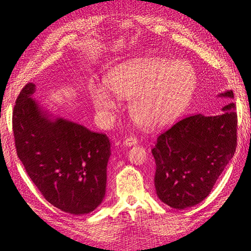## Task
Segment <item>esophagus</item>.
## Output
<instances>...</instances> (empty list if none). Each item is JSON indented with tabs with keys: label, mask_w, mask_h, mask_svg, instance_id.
Here are the masks:
<instances>
[{
	"label": "esophagus",
	"mask_w": 251,
	"mask_h": 251,
	"mask_svg": "<svg viewBox=\"0 0 251 251\" xmlns=\"http://www.w3.org/2000/svg\"><path fill=\"white\" fill-rule=\"evenodd\" d=\"M124 145L126 146V147H131V146H135L136 143H137V138L136 137H134V136H130V137H128V138H126V139L124 140Z\"/></svg>",
	"instance_id": "34e87169"
}]
</instances>
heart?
<instances>
[{"mask_svg": "<svg viewBox=\"0 0 251 251\" xmlns=\"http://www.w3.org/2000/svg\"><path fill=\"white\" fill-rule=\"evenodd\" d=\"M106 85L110 91L98 84L90 86L95 108L106 121L115 114L117 96L130 99L128 111L136 124L157 128L183 111L195 92L197 75L189 62L150 58L117 66L108 75Z\"/></svg>", "mask_w": 251, "mask_h": 251, "instance_id": "b5f03b06", "label": "heart"}]
</instances>
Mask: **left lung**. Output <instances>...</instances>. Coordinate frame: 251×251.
I'll list each match as a JSON object with an SVG mask.
<instances>
[{
  "label": "left lung",
  "mask_w": 251,
  "mask_h": 251,
  "mask_svg": "<svg viewBox=\"0 0 251 251\" xmlns=\"http://www.w3.org/2000/svg\"><path fill=\"white\" fill-rule=\"evenodd\" d=\"M218 96L234 98L232 90ZM236 128V106L231 102L221 115H191L162 132L152 149L158 199L176 209L204 201L235 153Z\"/></svg>",
  "instance_id": "8db88e82"
}]
</instances>
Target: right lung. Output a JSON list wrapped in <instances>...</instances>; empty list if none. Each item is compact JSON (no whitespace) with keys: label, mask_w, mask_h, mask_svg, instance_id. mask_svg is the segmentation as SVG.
Wrapping results in <instances>:
<instances>
[{"label":"right lung","mask_w":251,"mask_h":251,"mask_svg":"<svg viewBox=\"0 0 251 251\" xmlns=\"http://www.w3.org/2000/svg\"><path fill=\"white\" fill-rule=\"evenodd\" d=\"M35 85L21 90L13 111L17 155L36 188L71 215L92 212L103 201L109 138L63 117H54L32 99Z\"/></svg>","instance_id":"1"}]
</instances>
